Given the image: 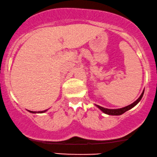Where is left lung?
Segmentation results:
<instances>
[{"label": "left lung", "mask_w": 157, "mask_h": 157, "mask_svg": "<svg viewBox=\"0 0 157 157\" xmlns=\"http://www.w3.org/2000/svg\"><path fill=\"white\" fill-rule=\"evenodd\" d=\"M143 94H144V90H143V92L142 93L141 95L140 96V98L137 99V101H134L133 104L128 105V106H125V107H123V108L114 109H106V108L102 107V106H98V105H95V106H96L99 109H101V111L104 112V113L106 114V115H122V114L124 113V112H126L128 111V110H129V109H131L133 108L134 106H135L136 105H137L138 103L140 101L142 98H143Z\"/></svg>", "instance_id": "1"}]
</instances>
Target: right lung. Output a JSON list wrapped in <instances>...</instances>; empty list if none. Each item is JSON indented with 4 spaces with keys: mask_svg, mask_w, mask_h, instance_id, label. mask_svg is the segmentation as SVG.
Listing matches in <instances>:
<instances>
[{
    "mask_svg": "<svg viewBox=\"0 0 157 157\" xmlns=\"http://www.w3.org/2000/svg\"><path fill=\"white\" fill-rule=\"evenodd\" d=\"M48 109H46V110H44V111H40V112H33V111H29V112H30L31 113H43V112H45L46 111H47Z\"/></svg>",
    "mask_w": 157,
    "mask_h": 157,
    "instance_id": "right-lung-1",
    "label": "right lung"
}]
</instances>
